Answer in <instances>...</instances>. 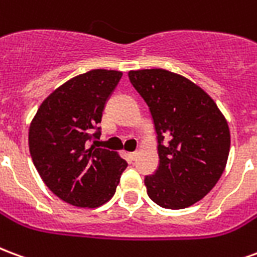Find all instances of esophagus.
Here are the masks:
<instances>
[{"mask_svg": "<svg viewBox=\"0 0 257 257\" xmlns=\"http://www.w3.org/2000/svg\"><path fill=\"white\" fill-rule=\"evenodd\" d=\"M129 157H131V158H132V160H136V158H138V157H139V153H138V151H135V153H131V154H129Z\"/></svg>", "mask_w": 257, "mask_h": 257, "instance_id": "1", "label": "esophagus"}]
</instances>
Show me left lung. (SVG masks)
Returning a JSON list of instances; mask_svg holds the SVG:
<instances>
[{"instance_id":"8db88e82","label":"left lung","mask_w":257,"mask_h":257,"mask_svg":"<svg viewBox=\"0 0 257 257\" xmlns=\"http://www.w3.org/2000/svg\"><path fill=\"white\" fill-rule=\"evenodd\" d=\"M128 75L150 108L158 139L160 165L145 178L147 194L167 209L191 206L215 187L226 168V118L213 99L183 75L164 68L132 70Z\"/></svg>"}]
</instances>
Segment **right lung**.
<instances>
[{"label": "right lung", "mask_w": 257, "mask_h": 257, "mask_svg": "<svg viewBox=\"0 0 257 257\" xmlns=\"http://www.w3.org/2000/svg\"><path fill=\"white\" fill-rule=\"evenodd\" d=\"M121 77V71L101 68L79 74L53 90L31 121L33 162L48 189L67 204H106L128 167L115 151L88 147L100 138L97 123Z\"/></svg>", "instance_id": "add662e5"}]
</instances>
